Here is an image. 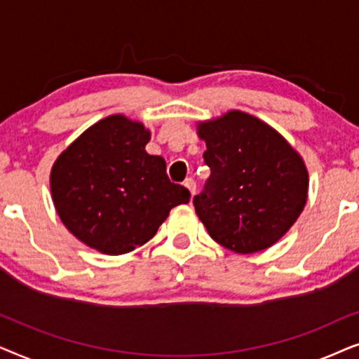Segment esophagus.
Wrapping results in <instances>:
<instances>
[{
  "label": "esophagus",
  "instance_id": "obj_1",
  "mask_svg": "<svg viewBox=\"0 0 359 359\" xmlns=\"http://www.w3.org/2000/svg\"><path fill=\"white\" fill-rule=\"evenodd\" d=\"M184 186L189 189V193L194 196V193H196V181L193 178H186L184 180Z\"/></svg>",
  "mask_w": 359,
  "mask_h": 359
}]
</instances>
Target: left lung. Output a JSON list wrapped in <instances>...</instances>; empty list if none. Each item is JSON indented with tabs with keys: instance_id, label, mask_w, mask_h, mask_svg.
I'll list each match as a JSON object with an SVG mask.
<instances>
[{
	"instance_id": "obj_1",
	"label": "left lung",
	"mask_w": 359,
	"mask_h": 359,
	"mask_svg": "<svg viewBox=\"0 0 359 359\" xmlns=\"http://www.w3.org/2000/svg\"><path fill=\"white\" fill-rule=\"evenodd\" d=\"M210 176L194 196L210 237L235 253L271 247L307 201L309 176L297 151L268 124L230 111L199 126Z\"/></svg>"
}]
</instances>
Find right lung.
Segmentation results:
<instances>
[{"mask_svg":"<svg viewBox=\"0 0 359 359\" xmlns=\"http://www.w3.org/2000/svg\"><path fill=\"white\" fill-rule=\"evenodd\" d=\"M150 132L109 116L78 137L52 168L50 189L62 222L88 247L129 253L149 242L170 210L191 193L171 183L161 156L145 151Z\"/></svg>","mask_w":359,"mask_h":359,"instance_id":"obj_1","label":"right lung"}]
</instances>
